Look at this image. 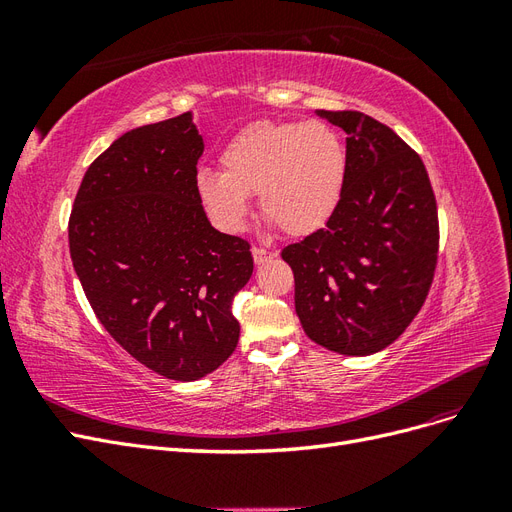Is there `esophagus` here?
Masks as SVG:
<instances>
[{
	"label": "esophagus",
	"mask_w": 512,
	"mask_h": 512,
	"mask_svg": "<svg viewBox=\"0 0 512 512\" xmlns=\"http://www.w3.org/2000/svg\"><path fill=\"white\" fill-rule=\"evenodd\" d=\"M252 256H254V262H256V265H265V262H269V260H273V258H275V254H273V252L262 250V247H252Z\"/></svg>",
	"instance_id": "1"
}]
</instances>
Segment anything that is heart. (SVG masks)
Listing matches in <instances>:
<instances>
[{
	"instance_id": "1",
	"label": "heart",
	"mask_w": 512,
	"mask_h": 512,
	"mask_svg": "<svg viewBox=\"0 0 512 512\" xmlns=\"http://www.w3.org/2000/svg\"><path fill=\"white\" fill-rule=\"evenodd\" d=\"M222 173L196 177L200 200L228 230L243 226L250 196L286 237H309L331 220L346 183V147L322 121L262 119L239 130L220 153Z\"/></svg>"
}]
</instances>
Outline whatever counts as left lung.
Here are the masks:
<instances>
[{
	"label": "left lung",
	"instance_id": "left-lung-1",
	"mask_svg": "<svg viewBox=\"0 0 512 512\" xmlns=\"http://www.w3.org/2000/svg\"><path fill=\"white\" fill-rule=\"evenodd\" d=\"M346 138V183L327 226L282 250L307 337L374 354L408 329L438 265V205L421 156L378 119L318 111Z\"/></svg>",
	"mask_w": 512,
	"mask_h": 512
}]
</instances>
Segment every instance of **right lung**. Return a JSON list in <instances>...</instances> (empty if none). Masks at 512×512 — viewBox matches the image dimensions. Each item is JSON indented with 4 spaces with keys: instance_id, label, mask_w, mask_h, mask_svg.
Returning <instances> with one entry per match:
<instances>
[{
    "instance_id": "right-lung-1",
    "label": "right lung",
    "mask_w": 512,
    "mask_h": 512,
    "mask_svg": "<svg viewBox=\"0 0 512 512\" xmlns=\"http://www.w3.org/2000/svg\"><path fill=\"white\" fill-rule=\"evenodd\" d=\"M203 149L190 113L126 132L87 168L68 222L72 265L102 327L181 382L235 352L232 299L254 271L250 243L207 220Z\"/></svg>"
}]
</instances>
